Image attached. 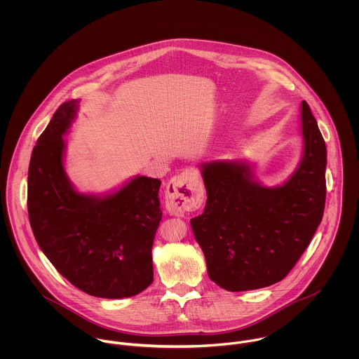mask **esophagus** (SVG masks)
<instances>
[{"label":"esophagus","instance_id":"obj_1","mask_svg":"<svg viewBox=\"0 0 359 359\" xmlns=\"http://www.w3.org/2000/svg\"><path fill=\"white\" fill-rule=\"evenodd\" d=\"M203 202V184L199 174L185 168L172 177L165 188V207L172 215H182L187 211L199 208Z\"/></svg>","mask_w":359,"mask_h":359}]
</instances>
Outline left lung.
I'll return each mask as SVG.
<instances>
[{
	"label": "left lung",
	"instance_id": "8db88e82",
	"mask_svg": "<svg viewBox=\"0 0 359 359\" xmlns=\"http://www.w3.org/2000/svg\"><path fill=\"white\" fill-rule=\"evenodd\" d=\"M302 121L303 160L280 187H261L248 164H202L207 202L191 225L210 279L228 292L255 290L282 280L322 221L326 145L306 101Z\"/></svg>",
	"mask_w": 359,
	"mask_h": 359
}]
</instances>
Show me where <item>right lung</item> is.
Returning a JSON list of instances; mask_svg holds the SVG:
<instances>
[{
	"label": "right lung",
	"mask_w": 359,
	"mask_h": 359,
	"mask_svg": "<svg viewBox=\"0 0 359 359\" xmlns=\"http://www.w3.org/2000/svg\"><path fill=\"white\" fill-rule=\"evenodd\" d=\"M76 106L72 100L56 109L33 149L27 178L30 225L43 253L77 289L102 299L131 297L154 282L161 182L137 177L102 199L76 192L62 160V135Z\"/></svg>",
	"instance_id": "obj_1"
}]
</instances>
